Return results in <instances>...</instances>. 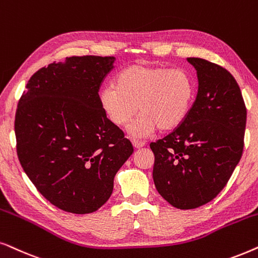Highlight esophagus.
I'll use <instances>...</instances> for the list:
<instances>
[{
  "instance_id": "obj_1",
  "label": "esophagus",
  "mask_w": 258,
  "mask_h": 258,
  "mask_svg": "<svg viewBox=\"0 0 258 258\" xmlns=\"http://www.w3.org/2000/svg\"><path fill=\"white\" fill-rule=\"evenodd\" d=\"M132 144H133V146L136 147V149H142V147L145 146V143L140 142V140H136V139L132 140Z\"/></svg>"
}]
</instances>
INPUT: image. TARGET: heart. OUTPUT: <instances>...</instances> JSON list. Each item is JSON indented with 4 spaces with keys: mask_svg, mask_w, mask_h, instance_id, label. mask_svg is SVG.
<instances>
[{
    "mask_svg": "<svg viewBox=\"0 0 258 258\" xmlns=\"http://www.w3.org/2000/svg\"><path fill=\"white\" fill-rule=\"evenodd\" d=\"M195 97V82L180 68L130 64L116 77L115 86L99 93V104L106 116L116 126L126 125L138 109L142 115L130 126L135 137H146L160 128H177L190 112Z\"/></svg>",
    "mask_w": 258,
    "mask_h": 258,
    "instance_id": "b5f03b06",
    "label": "heart"
}]
</instances>
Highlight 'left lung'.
<instances>
[{
    "label": "left lung",
    "instance_id": "1",
    "mask_svg": "<svg viewBox=\"0 0 258 258\" xmlns=\"http://www.w3.org/2000/svg\"><path fill=\"white\" fill-rule=\"evenodd\" d=\"M198 93L186 119L163 139L151 143L153 180L172 207L190 210L217 197L244 147L246 107L241 88L225 68L188 57Z\"/></svg>",
    "mask_w": 258,
    "mask_h": 258
}]
</instances>
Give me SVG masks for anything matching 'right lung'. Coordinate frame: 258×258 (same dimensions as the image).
<instances>
[{"label": "right lung", "mask_w": 258, "mask_h": 258, "mask_svg": "<svg viewBox=\"0 0 258 258\" xmlns=\"http://www.w3.org/2000/svg\"><path fill=\"white\" fill-rule=\"evenodd\" d=\"M114 56L66 57L29 79L15 113L16 152L37 191L54 207L91 214L113 191L132 143L99 104Z\"/></svg>", "instance_id": "1"}]
</instances>
